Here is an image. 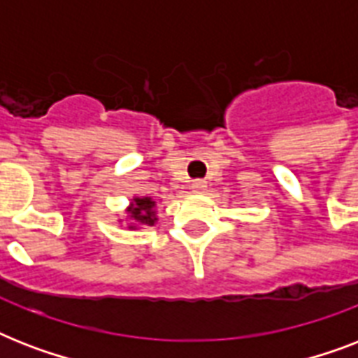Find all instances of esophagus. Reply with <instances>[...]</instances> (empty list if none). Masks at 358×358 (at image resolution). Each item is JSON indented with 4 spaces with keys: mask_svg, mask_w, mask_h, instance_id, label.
Here are the masks:
<instances>
[{
    "mask_svg": "<svg viewBox=\"0 0 358 358\" xmlns=\"http://www.w3.org/2000/svg\"><path fill=\"white\" fill-rule=\"evenodd\" d=\"M191 189L195 191V193H204V191H206V182H204V180H193Z\"/></svg>",
    "mask_w": 358,
    "mask_h": 358,
    "instance_id": "34e87169",
    "label": "esophagus"
}]
</instances>
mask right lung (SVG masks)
Returning <instances> with one entry per match:
<instances>
[{"label": "right lung", "mask_w": 358, "mask_h": 358, "mask_svg": "<svg viewBox=\"0 0 358 358\" xmlns=\"http://www.w3.org/2000/svg\"><path fill=\"white\" fill-rule=\"evenodd\" d=\"M154 204L156 202L145 196V199H135V202L131 204L128 212L131 213V219H134L135 223L139 224H146V227H152L156 217H154Z\"/></svg>", "instance_id": "1"}]
</instances>
